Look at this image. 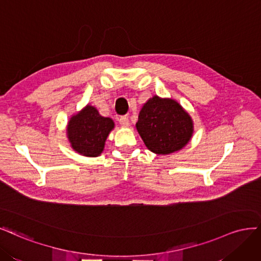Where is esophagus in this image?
Segmentation results:
<instances>
[{
  "label": "esophagus",
  "mask_w": 261,
  "mask_h": 261,
  "mask_svg": "<svg viewBox=\"0 0 261 261\" xmlns=\"http://www.w3.org/2000/svg\"><path fill=\"white\" fill-rule=\"evenodd\" d=\"M119 123L121 124V127H128V125H129V117L128 116L120 117Z\"/></svg>",
  "instance_id": "obj_1"
}]
</instances>
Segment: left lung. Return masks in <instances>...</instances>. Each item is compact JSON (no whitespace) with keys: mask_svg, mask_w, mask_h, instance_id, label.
Wrapping results in <instances>:
<instances>
[{"mask_svg":"<svg viewBox=\"0 0 261 261\" xmlns=\"http://www.w3.org/2000/svg\"><path fill=\"white\" fill-rule=\"evenodd\" d=\"M137 130L145 146L155 154L181 150L194 133L192 117L175 99L154 95L142 106Z\"/></svg>","mask_w":261,"mask_h":261,"instance_id":"8db88e82","label":"left lung"}]
</instances>
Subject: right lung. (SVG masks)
Wrapping results in <instances>:
<instances>
[{"label":"right lung","instance_id":"add662e5","mask_svg":"<svg viewBox=\"0 0 261 261\" xmlns=\"http://www.w3.org/2000/svg\"><path fill=\"white\" fill-rule=\"evenodd\" d=\"M115 128V122L100 116L90 104L73 114L66 125V136L71 148L86 157H97L103 153L105 142Z\"/></svg>","mask_w":261,"mask_h":261}]
</instances>
